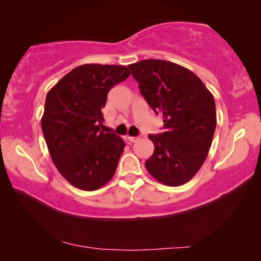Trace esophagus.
<instances>
[{
  "label": "esophagus",
  "instance_id": "34e87169",
  "mask_svg": "<svg viewBox=\"0 0 261 261\" xmlns=\"http://www.w3.org/2000/svg\"><path fill=\"white\" fill-rule=\"evenodd\" d=\"M127 140H129L130 143H136L138 138H137V137H127Z\"/></svg>",
  "mask_w": 261,
  "mask_h": 261
}]
</instances>
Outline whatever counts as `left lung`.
Returning <instances> with one entry per match:
<instances>
[{
    "label": "left lung",
    "mask_w": 261,
    "mask_h": 261,
    "mask_svg": "<svg viewBox=\"0 0 261 261\" xmlns=\"http://www.w3.org/2000/svg\"><path fill=\"white\" fill-rule=\"evenodd\" d=\"M141 95L161 114L165 132L148 135L154 152L145 167L168 187L189 182L208 155L216 127L213 94L189 69L163 60L130 64Z\"/></svg>",
    "instance_id": "obj_1"
}]
</instances>
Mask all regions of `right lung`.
I'll use <instances>...</instances> for the list:
<instances>
[{"label": "right lung", "mask_w": 261, "mask_h": 261, "mask_svg": "<svg viewBox=\"0 0 261 261\" xmlns=\"http://www.w3.org/2000/svg\"><path fill=\"white\" fill-rule=\"evenodd\" d=\"M123 65L83 64L47 93L41 129L51 160L68 182L84 191L108 183L116 171L125 143L101 131L108 92L124 82Z\"/></svg>", "instance_id": "obj_1"}]
</instances>
